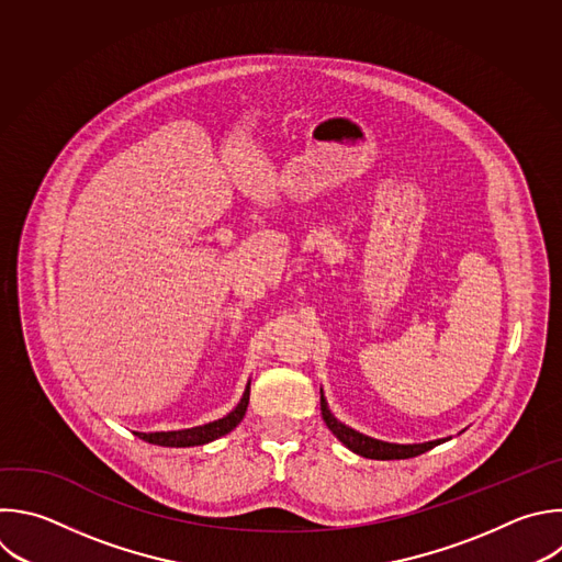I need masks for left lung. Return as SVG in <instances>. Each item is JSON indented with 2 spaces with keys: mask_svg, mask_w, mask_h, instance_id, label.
<instances>
[{
  "mask_svg": "<svg viewBox=\"0 0 562 562\" xmlns=\"http://www.w3.org/2000/svg\"><path fill=\"white\" fill-rule=\"evenodd\" d=\"M322 393V391H319ZM319 408H322V417L328 426V430L348 448L352 450L355 454L359 457H366V459H378V461H391V459H413V457H419L428 450H432L435 446L443 443L446 439H437V441H428V443H408V446H402V443H389V441H380V439H372V437H366L348 426H344L341 422H337L333 417V413L328 411V404L324 400V395H319Z\"/></svg>",
  "mask_w": 562,
  "mask_h": 562,
  "instance_id": "obj_1",
  "label": "left lung"
}]
</instances>
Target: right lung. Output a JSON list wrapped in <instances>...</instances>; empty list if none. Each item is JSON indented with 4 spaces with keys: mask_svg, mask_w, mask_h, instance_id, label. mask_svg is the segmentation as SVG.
<instances>
[{
    "mask_svg": "<svg viewBox=\"0 0 562 562\" xmlns=\"http://www.w3.org/2000/svg\"><path fill=\"white\" fill-rule=\"evenodd\" d=\"M249 406V384L243 393L240 404L223 419L218 422H210L205 426H196V428H187V430H171V432H134L138 439L154 443V446H165V448H190V446H203L210 443L218 437H225L227 432H232L245 417Z\"/></svg>",
    "mask_w": 562,
    "mask_h": 562,
    "instance_id": "add662e5",
    "label": "right lung"
}]
</instances>
